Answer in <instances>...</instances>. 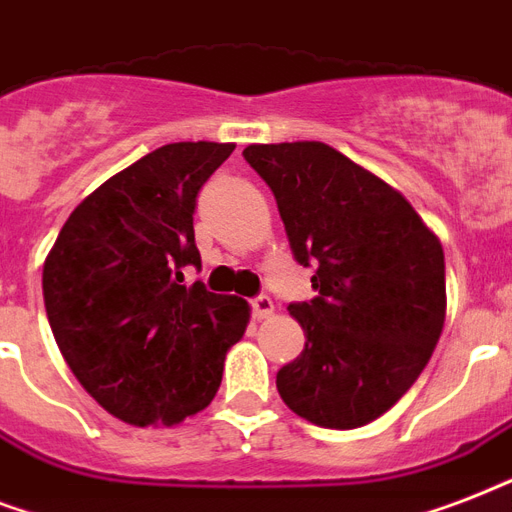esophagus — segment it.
Masks as SVG:
<instances>
[{"mask_svg":"<svg viewBox=\"0 0 512 512\" xmlns=\"http://www.w3.org/2000/svg\"><path fill=\"white\" fill-rule=\"evenodd\" d=\"M251 310H253V318L267 320L272 318V312H275V301L269 299V296H256V299L251 301Z\"/></svg>","mask_w":512,"mask_h":512,"instance_id":"obj_1","label":"esophagus"}]
</instances>
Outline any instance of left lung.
<instances>
[{"mask_svg": "<svg viewBox=\"0 0 512 512\" xmlns=\"http://www.w3.org/2000/svg\"><path fill=\"white\" fill-rule=\"evenodd\" d=\"M243 157L277 200L312 301L288 312L304 350L277 392L312 425L352 430L382 417L425 371L446 320L441 240L411 202L320 141L251 144Z\"/></svg>", "mask_w": 512, "mask_h": 512, "instance_id": "8db88e82", "label": "left lung"}]
</instances>
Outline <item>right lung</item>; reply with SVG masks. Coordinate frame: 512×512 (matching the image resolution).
<instances>
[{
  "label": "right lung",
  "instance_id": "obj_1",
  "mask_svg": "<svg viewBox=\"0 0 512 512\" xmlns=\"http://www.w3.org/2000/svg\"><path fill=\"white\" fill-rule=\"evenodd\" d=\"M232 152L213 141L154 149L87 194L47 253L55 344L77 382L128 425L170 427L202 411L248 328V301L184 285V267H200L197 192Z\"/></svg>",
  "mask_w": 512,
  "mask_h": 512
}]
</instances>
